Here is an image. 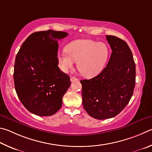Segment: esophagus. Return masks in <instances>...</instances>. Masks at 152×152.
<instances>
[{"instance_id": "34e87169", "label": "esophagus", "mask_w": 152, "mask_h": 152, "mask_svg": "<svg viewBox=\"0 0 152 152\" xmlns=\"http://www.w3.org/2000/svg\"><path fill=\"white\" fill-rule=\"evenodd\" d=\"M70 80H71V82H75L77 81H78V79H77L76 77H71Z\"/></svg>"}]
</instances>
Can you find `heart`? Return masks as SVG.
Instances as JSON below:
<instances>
[{
    "label": "heart",
    "mask_w": 152,
    "mask_h": 152,
    "mask_svg": "<svg viewBox=\"0 0 152 152\" xmlns=\"http://www.w3.org/2000/svg\"><path fill=\"white\" fill-rule=\"evenodd\" d=\"M109 57V49L103 42L91 39H79L71 42L65 50L57 53L58 66L64 73L73 67L77 61L79 71L87 77L99 74Z\"/></svg>",
    "instance_id": "obj_1"
}]
</instances>
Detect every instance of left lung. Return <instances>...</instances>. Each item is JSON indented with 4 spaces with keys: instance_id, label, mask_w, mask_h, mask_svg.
<instances>
[{
    "instance_id": "1",
    "label": "left lung",
    "mask_w": 152,
    "mask_h": 152,
    "mask_svg": "<svg viewBox=\"0 0 152 152\" xmlns=\"http://www.w3.org/2000/svg\"><path fill=\"white\" fill-rule=\"evenodd\" d=\"M112 50L106 67L97 76L80 81L85 110L92 118H113L129 103L135 84V64L124 40L106 35Z\"/></svg>"
}]
</instances>
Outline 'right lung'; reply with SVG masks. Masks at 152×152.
Masks as SVG:
<instances>
[{
	"label": "right lung",
	"instance_id": "obj_1",
	"mask_svg": "<svg viewBox=\"0 0 152 152\" xmlns=\"http://www.w3.org/2000/svg\"><path fill=\"white\" fill-rule=\"evenodd\" d=\"M68 35L62 31L35 32L28 37L16 56L15 87L26 110L50 116L60 110L70 77L58 66V41Z\"/></svg>",
	"mask_w": 152,
	"mask_h": 152
}]
</instances>
